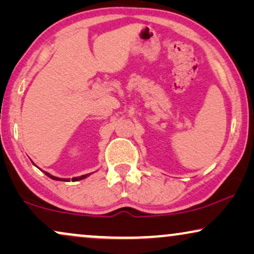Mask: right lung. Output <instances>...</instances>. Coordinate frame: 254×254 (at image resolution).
Segmentation results:
<instances>
[{"label":"right lung","instance_id":"obj_1","mask_svg":"<svg viewBox=\"0 0 254 254\" xmlns=\"http://www.w3.org/2000/svg\"><path fill=\"white\" fill-rule=\"evenodd\" d=\"M45 175H46L47 177H50L51 179H54V180H62V182H69V179H61V178H58V177L52 176V175H50V173H47V172H45ZM89 175H90V173H89ZM89 175H84V176H81V177H75V178H72L71 180H72V182H77V180H81V179L86 178V177H88Z\"/></svg>","mask_w":254,"mask_h":254}]
</instances>
